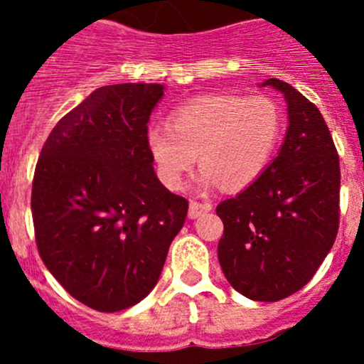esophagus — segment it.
Segmentation results:
<instances>
[{"instance_id":"1","label":"esophagus","mask_w":364,"mask_h":364,"mask_svg":"<svg viewBox=\"0 0 364 364\" xmlns=\"http://www.w3.org/2000/svg\"><path fill=\"white\" fill-rule=\"evenodd\" d=\"M213 205L209 203H199V200H190V209L188 216L190 218H197V216L204 215V213L211 211Z\"/></svg>"}]
</instances>
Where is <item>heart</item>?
I'll return each mask as SVG.
<instances>
[{"label": "heart", "mask_w": 364, "mask_h": 364, "mask_svg": "<svg viewBox=\"0 0 364 364\" xmlns=\"http://www.w3.org/2000/svg\"><path fill=\"white\" fill-rule=\"evenodd\" d=\"M280 134L282 114L271 98L208 95L176 109L171 127L149 128L148 148L172 188L199 153L203 185L241 190L262 174Z\"/></svg>", "instance_id": "heart-1"}]
</instances>
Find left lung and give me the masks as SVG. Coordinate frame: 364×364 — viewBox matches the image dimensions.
<instances>
[{
    "label": "left lung",
    "mask_w": 364,
    "mask_h": 364,
    "mask_svg": "<svg viewBox=\"0 0 364 364\" xmlns=\"http://www.w3.org/2000/svg\"><path fill=\"white\" fill-rule=\"evenodd\" d=\"M264 86L287 100V135L247 190L216 205L223 222L218 260L240 294L280 301L314 278L335 243L340 159L324 117L308 98L280 79Z\"/></svg>",
    "instance_id": "obj_1"
}]
</instances>
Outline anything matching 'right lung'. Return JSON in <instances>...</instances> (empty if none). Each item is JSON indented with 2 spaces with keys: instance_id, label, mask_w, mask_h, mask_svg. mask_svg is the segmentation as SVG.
<instances>
[{
  "instance_id": "right-lung-1",
  "label": "right lung",
  "mask_w": 364,
  "mask_h": 364,
  "mask_svg": "<svg viewBox=\"0 0 364 364\" xmlns=\"http://www.w3.org/2000/svg\"><path fill=\"white\" fill-rule=\"evenodd\" d=\"M161 95V84L98 87L58 121L36 161V248L93 310H127L153 291L188 213V200L159 181L148 148Z\"/></svg>"
}]
</instances>
